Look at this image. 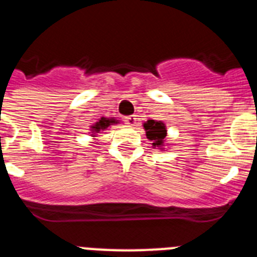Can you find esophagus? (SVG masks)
Returning <instances> with one entry per match:
<instances>
[{
    "mask_svg": "<svg viewBox=\"0 0 257 257\" xmlns=\"http://www.w3.org/2000/svg\"><path fill=\"white\" fill-rule=\"evenodd\" d=\"M126 123L128 124V126H136V123H138V118H136V115H128V117H126Z\"/></svg>",
    "mask_w": 257,
    "mask_h": 257,
    "instance_id": "esophagus-1",
    "label": "esophagus"
}]
</instances>
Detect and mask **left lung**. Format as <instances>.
Segmentation results:
<instances>
[{"instance_id":"1","label":"left lung","mask_w":257,"mask_h":257,"mask_svg":"<svg viewBox=\"0 0 257 257\" xmlns=\"http://www.w3.org/2000/svg\"><path fill=\"white\" fill-rule=\"evenodd\" d=\"M144 130L147 133V138L151 142H153V147H160L162 149L165 144V139L167 136V130L162 121H154V119H148L144 123Z\"/></svg>"}]
</instances>
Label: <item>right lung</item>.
I'll return each mask as SVG.
<instances>
[{
    "label": "right lung",
    "mask_w": 257,
    "mask_h": 257,
    "mask_svg": "<svg viewBox=\"0 0 257 257\" xmlns=\"http://www.w3.org/2000/svg\"><path fill=\"white\" fill-rule=\"evenodd\" d=\"M113 123H118L117 119H114V118H106V117H101L99 121L96 122V123H94L91 126V135L92 136H96V134H99L100 131H104L106 130L110 124Z\"/></svg>",
    "instance_id": "right-lung-1"
}]
</instances>
